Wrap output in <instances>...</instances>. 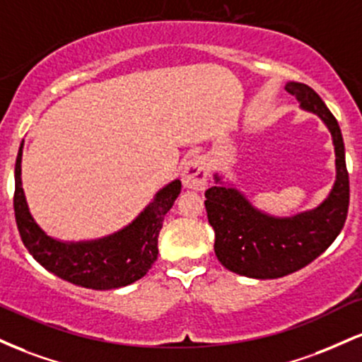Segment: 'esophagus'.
Listing matches in <instances>:
<instances>
[{
  "instance_id": "obj_1",
  "label": "esophagus",
  "mask_w": 362,
  "mask_h": 362,
  "mask_svg": "<svg viewBox=\"0 0 362 362\" xmlns=\"http://www.w3.org/2000/svg\"><path fill=\"white\" fill-rule=\"evenodd\" d=\"M206 180H209V168H206V162L202 156L193 157V159L186 162L185 168H182V182H185V186L200 192L206 186Z\"/></svg>"
}]
</instances>
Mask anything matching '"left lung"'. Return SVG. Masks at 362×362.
Returning <instances> with one entry per match:
<instances>
[{
	"label": "left lung",
	"mask_w": 362,
	"mask_h": 362,
	"mask_svg": "<svg viewBox=\"0 0 362 362\" xmlns=\"http://www.w3.org/2000/svg\"><path fill=\"white\" fill-rule=\"evenodd\" d=\"M286 90L304 109L322 117L330 129L337 181L330 197L318 209L291 218H274L258 212L233 188L217 185L206 189L205 209L215 230V255L227 270L245 277L279 279L303 269L335 241L347 218L349 173L339 123L322 97L306 83L291 82Z\"/></svg>",
	"instance_id": "8db88e82"
}]
</instances>
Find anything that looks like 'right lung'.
I'll return each instance as SVG.
<instances>
[{"label":"right lung","instance_id":"1","mask_svg":"<svg viewBox=\"0 0 362 362\" xmlns=\"http://www.w3.org/2000/svg\"><path fill=\"white\" fill-rule=\"evenodd\" d=\"M20 145L15 164V221L23 246L35 262L63 280L87 289L104 291L128 286L147 274L159 253V233L165 214L181 192V182L173 181L157 193L133 224L121 233L88 243H59L42 233L28 214L20 180Z\"/></svg>","mask_w":362,"mask_h":362}]
</instances>
